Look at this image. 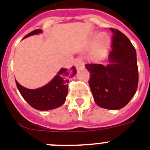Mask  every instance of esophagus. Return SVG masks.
Masks as SVG:
<instances>
[{"mask_svg":"<svg viewBox=\"0 0 150 150\" xmlns=\"http://www.w3.org/2000/svg\"><path fill=\"white\" fill-rule=\"evenodd\" d=\"M74 64H75V67H77V68H79L81 66H83V61L81 58H76V59L75 60Z\"/></svg>","mask_w":150,"mask_h":150,"instance_id":"34e87169","label":"esophagus"}]
</instances>
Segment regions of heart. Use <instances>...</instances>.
I'll return each instance as SVG.
<instances>
[{
  "mask_svg": "<svg viewBox=\"0 0 150 150\" xmlns=\"http://www.w3.org/2000/svg\"><path fill=\"white\" fill-rule=\"evenodd\" d=\"M96 40L93 46V54L97 57H100L105 54L108 50L110 40L108 37L105 34L98 35V34H94L91 37V42H93Z\"/></svg>",
  "mask_w": 150,
  "mask_h": 150,
  "instance_id": "obj_1",
  "label": "heart"
}]
</instances>
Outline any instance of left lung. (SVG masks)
I'll return each instance as SVG.
<instances>
[{
	"label": "left lung",
	"instance_id": "8db88e82",
	"mask_svg": "<svg viewBox=\"0 0 150 150\" xmlns=\"http://www.w3.org/2000/svg\"><path fill=\"white\" fill-rule=\"evenodd\" d=\"M113 32L112 51L106 66L88 64L89 85L99 107L118 110L126 106L135 94L139 83L136 51L131 41L118 30Z\"/></svg>",
	"mask_w": 150,
	"mask_h": 150
}]
</instances>
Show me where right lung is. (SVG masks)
<instances>
[{"label":"right lung","mask_w":150,"mask_h":150,"mask_svg":"<svg viewBox=\"0 0 150 150\" xmlns=\"http://www.w3.org/2000/svg\"><path fill=\"white\" fill-rule=\"evenodd\" d=\"M41 33L42 29L34 30L26 35L24 38ZM75 74L76 69L74 66L70 69L61 68L48 84L34 90L25 88L16 80V83L20 94L30 105L37 110L47 111L64 105L67 95V83Z\"/></svg>","instance_id":"1"}]
</instances>
